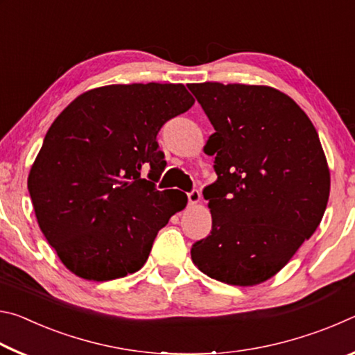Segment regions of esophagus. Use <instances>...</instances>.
I'll use <instances>...</instances> for the list:
<instances>
[{
  "instance_id": "1",
  "label": "esophagus",
  "mask_w": 355,
  "mask_h": 355,
  "mask_svg": "<svg viewBox=\"0 0 355 355\" xmlns=\"http://www.w3.org/2000/svg\"><path fill=\"white\" fill-rule=\"evenodd\" d=\"M200 202V192L197 189H192L191 192H188V203L191 207L197 205Z\"/></svg>"
}]
</instances>
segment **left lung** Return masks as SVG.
Listing matches in <instances>:
<instances>
[{
    "mask_svg": "<svg viewBox=\"0 0 355 355\" xmlns=\"http://www.w3.org/2000/svg\"><path fill=\"white\" fill-rule=\"evenodd\" d=\"M214 127L218 180L203 189L211 233L191 249L208 277L252 286L274 277L313 235L330 172L320 136L296 101L269 86L191 84Z\"/></svg>",
    "mask_w": 355,
    "mask_h": 355,
    "instance_id": "8db88e82",
    "label": "left lung"
}]
</instances>
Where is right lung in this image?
I'll use <instances>...</instances> for the list:
<instances>
[{"mask_svg": "<svg viewBox=\"0 0 355 355\" xmlns=\"http://www.w3.org/2000/svg\"><path fill=\"white\" fill-rule=\"evenodd\" d=\"M192 105L183 84H111L81 94L51 123L28 189L70 272L106 282L144 266L158 232L188 203L182 191L156 189L166 164L156 135Z\"/></svg>", "mask_w": 355, "mask_h": 355, "instance_id": "1", "label": "right lung"}]
</instances>
